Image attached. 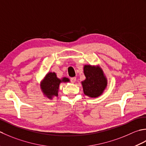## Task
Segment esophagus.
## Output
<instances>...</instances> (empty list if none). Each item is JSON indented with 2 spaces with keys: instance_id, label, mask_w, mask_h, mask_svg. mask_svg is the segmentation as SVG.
Segmentation results:
<instances>
[{
  "instance_id": "obj_1",
  "label": "esophagus",
  "mask_w": 146,
  "mask_h": 146,
  "mask_svg": "<svg viewBox=\"0 0 146 146\" xmlns=\"http://www.w3.org/2000/svg\"><path fill=\"white\" fill-rule=\"evenodd\" d=\"M70 81L72 83H75L76 81V77H72V78L70 79Z\"/></svg>"
}]
</instances>
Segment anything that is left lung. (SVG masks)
<instances>
[{"mask_svg":"<svg viewBox=\"0 0 146 146\" xmlns=\"http://www.w3.org/2000/svg\"><path fill=\"white\" fill-rule=\"evenodd\" d=\"M83 72L86 79L81 84L84 94L93 98L102 95L108 86V80L100 65H84Z\"/></svg>","mask_w":146,"mask_h":146,"instance_id":"obj_1","label":"left lung"}]
</instances>
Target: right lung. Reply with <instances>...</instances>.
<instances>
[{
    "label": "right lung",
    "mask_w": 146,
    "mask_h": 146,
    "mask_svg": "<svg viewBox=\"0 0 146 146\" xmlns=\"http://www.w3.org/2000/svg\"><path fill=\"white\" fill-rule=\"evenodd\" d=\"M70 79L64 77L59 79L54 72H48L40 82V88L43 94L50 100L58 96L59 86L62 82H69Z\"/></svg>",
    "instance_id": "right-lung-1"
}]
</instances>
